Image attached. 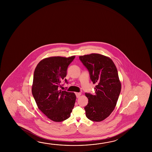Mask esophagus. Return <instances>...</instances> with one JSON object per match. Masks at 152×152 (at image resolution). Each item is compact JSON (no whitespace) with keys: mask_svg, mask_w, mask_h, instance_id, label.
Segmentation results:
<instances>
[{"mask_svg":"<svg viewBox=\"0 0 152 152\" xmlns=\"http://www.w3.org/2000/svg\"><path fill=\"white\" fill-rule=\"evenodd\" d=\"M75 94H76V97H77V98H78V97H80V96L81 94H82V93H76Z\"/></svg>","mask_w":152,"mask_h":152,"instance_id":"1","label":"esophagus"}]
</instances>
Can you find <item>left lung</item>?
<instances>
[{
  "mask_svg": "<svg viewBox=\"0 0 152 152\" xmlns=\"http://www.w3.org/2000/svg\"><path fill=\"white\" fill-rule=\"evenodd\" d=\"M90 78L96 84L94 94L85 93L88 104L84 107L86 116L100 122L109 117L115 109L121 89L117 67L112 59L99 53L80 56Z\"/></svg>",
  "mask_w": 152,
  "mask_h": 152,
  "instance_id": "obj_1",
  "label": "left lung"
}]
</instances>
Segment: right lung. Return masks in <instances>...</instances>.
Segmentation results:
<instances>
[{"label":"right lung","mask_w":152,"mask_h":152,"mask_svg":"<svg viewBox=\"0 0 152 152\" xmlns=\"http://www.w3.org/2000/svg\"><path fill=\"white\" fill-rule=\"evenodd\" d=\"M51 57L41 60L35 68L32 92L37 107L55 122H61L70 116L76 96L74 93L59 90L68 66L75 58Z\"/></svg>","instance_id":"1"}]
</instances>
